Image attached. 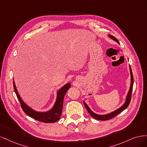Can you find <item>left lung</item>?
I'll use <instances>...</instances> for the list:
<instances>
[{
    "label": "left lung",
    "mask_w": 147,
    "mask_h": 147,
    "mask_svg": "<svg viewBox=\"0 0 147 147\" xmlns=\"http://www.w3.org/2000/svg\"><path fill=\"white\" fill-rule=\"evenodd\" d=\"M109 36L111 38H112L113 40H115L117 43H118L119 44V42H118V40L116 38H115L114 36H113V35L109 34ZM129 69H130L131 77V86H130L129 91V92H128V94H127V97H126L125 103L124 104V105L121 107H120L118 110L114 111V112H113L112 113H110L109 114H107V115H97V114L94 113V112H92V111L91 110V109L89 108V107L86 105L85 102H83L84 107H85L86 110H88V113L90 114V115L92 118H94V119H98V120H109V119H112V118L116 117L117 115H118L119 113H121L122 111H123L124 110H125L127 107L128 105H129L131 100V95H132V88H133V83H134V78H133V75H132V70H131V67H129Z\"/></svg>",
    "instance_id": "left-lung-1"
}]
</instances>
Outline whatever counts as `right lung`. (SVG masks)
Wrapping results in <instances>:
<instances>
[{
	"instance_id": "obj_1",
	"label": "right lung",
	"mask_w": 147,
	"mask_h": 147,
	"mask_svg": "<svg viewBox=\"0 0 147 147\" xmlns=\"http://www.w3.org/2000/svg\"><path fill=\"white\" fill-rule=\"evenodd\" d=\"M70 86V83H67L58 91L57 94V99L56 102L52 109L47 112H35V111L33 110L32 109H30L21 99L16 90L15 83L13 82V87H14L15 92L16 93L18 99L20 102L21 108L24 111V112L26 114H27L30 117L36 119L37 121L47 123H55L58 121L60 119L62 111H63L64 97L66 92L67 91Z\"/></svg>"
}]
</instances>
